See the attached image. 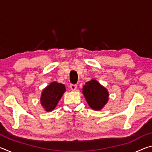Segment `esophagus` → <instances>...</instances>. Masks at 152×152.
<instances>
[{
    "mask_svg": "<svg viewBox=\"0 0 152 152\" xmlns=\"http://www.w3.org/2000/svg\"><path fill=\"white\" fill-rule=\"evenodd\" d=\"M70 88H71L72 91H76V88H77V85H76V84H71Z\"/></svg>",
    "mask_w": 152,
    "mask_h": 152,
    "instance_id": "1",
    "label": "esophagus"
}]
</instances>
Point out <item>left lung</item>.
I'll return each mask as SVG.
<instances>
[{"mask_svg": "<svg viewBox=\"0 0 152 152\" xmlns=\"http://www.w3.org/2000/svg\"><path fill=\"white\" fill-rule=\"evenodd\" d=\"M82 93L93 110H101L109 101V92L96 80L86 82L82 88Z\"/></svg>", "mask_w": 152, "mask_h": 152, "instance_id": "obj_1", "label": "left lung"}]
</instances>
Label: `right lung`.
<instances>
[{"instance_id": "1", "label": "right lung", "mask_w": 152, "mask_h": 152, "mask_svg": "<svg viewBox=\"0 0 152 152\" xmlns=\"http://www.w3.org/2000/svg\"><path fill=\"white\" fill-rule=\"evenodd\" d=\"M66 92L64 84L53 82L43 90L41 96V104L46 111L50 112L55 109L59 101Z\"/></svg>"}]
</instances>
